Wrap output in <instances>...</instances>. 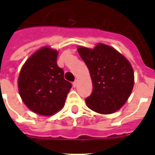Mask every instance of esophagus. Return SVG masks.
<instances>
[{
    "label": "esophagus",
    "instance_id": "esophagus-1",
    "mask_svg": "<svg viewBox=\"0 0 155 155\" xmlns=\"http://www.w3.org/2000/svg\"><path fill=\"white\" fill-rule=\"evenodd\" d=\"M72 85H73V87H77V81H76V80H75V81L73 82Z\"/></svg>",
    "mask_w": 155,
    "mask_h": 155
}]
</instances>
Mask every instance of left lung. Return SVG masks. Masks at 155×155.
Returning <instances> with one entry per match:
<instances>
[{"label": "left lung", "instance_id": "1", "mask_svg": "<svg viewBox=\"0 0 155 155\" xmlns=\"http://www.w3.org/2000/svg\"><path fill=\"white\" fill-rule=\"evenodd\" d=\"M92 82V92L85 99L87 107L101 114L120 109L132 92L134 75L130 63L113 47L99 43L94 49L78 48Z\"/></svg>", "mask_w": 155, "mask_h": 155}]
</instances>
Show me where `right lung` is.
<instances>
[{"mask_svg": "<svg viewBox=\"0 0 155 155\" xmlns=\"http://www.w3.org/2000/svg\"><path fill=\"white\" fill-rule=\"evenodd\" d=\"M57 56L58 51L42 47L28 58L19 74L18 89L23 102L40 115L51 116L60 110L71 87L57 65Z\"/></svg>", "mask_w": 155, "mask_h": 155, "instance_id": "obj_1", "label": "right lung"}]
</instances>
